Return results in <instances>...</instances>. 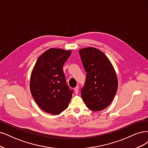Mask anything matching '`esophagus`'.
Instances as JSON below:
<instances>
[{
	"label": "esophagus",
	"instance_id": "esophagus-1",
	"mask_svg": "<svg viewBox=\"0 0 148 148\" xmlns=\"http://www.w3.org/2000/svg\"><path fill=\"white\" fill-rule=\"evenodd\" d=\"M79 87L77 86L75 88H74V92H75V94H77L79 93Z\"/></svg>",
	"mask_w": 148,
	"mask_h": 148
}]
</instances>
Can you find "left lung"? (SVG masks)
<instances>
[{
  "label": "left lung",
  "instance_id": "1",
  "mask_svg": "<svg viewBox=\"0 0 148 148\" xmlns=\"http://www.w3.org/2000/svg\"><path fill=\"white\" fill-rule=\"evenodd\" d=\"M79 51L87 72L81 97L90 110H103L110 105L117 92L115 69L107 56L98 49L89 47Z\"/></svg>",
  "mask_w": 148,
  "mask_h": 148
}]
</instances>
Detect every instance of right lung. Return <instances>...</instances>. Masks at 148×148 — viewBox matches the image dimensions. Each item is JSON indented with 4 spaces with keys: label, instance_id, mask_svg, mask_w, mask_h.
<instances>
[{
    "label": "right lung",
    "instance_id": "1",
    "mask_svg": "<svg viewBox=\"0 0 148 148\" xmlns=\"http://www.w3.org/2000/svg\"><path fill=\"white\" fill-rule=\"evenodd\" d=\"M72 51L51 48L37 59L30 77V90L45 112L57 115L68 108L73 91L66 84L63 66Z\"/></svg>",
    "mask_w": 148,
    "mask_h": 148
}]
</instances>
